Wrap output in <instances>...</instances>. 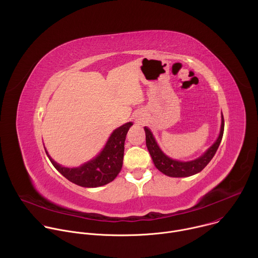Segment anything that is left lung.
I'll return each instance as SVG.
<instances>
[{
	"mask_svg": "<svg viewBox=\"0 0 258 258\" xmlns=\"http://www.w3.org/2000/svg\"><path fill=\"white\" fill-rule=\"evenodd\" d=\"M224 128H225V120L224 116L222 114V125H220V133L215 141V143L210 147V148L199 158L192 160V161H178L169 158L166 156L161 149L159 148V146L157 145L151 131L148 127H144L145 133H146V145L147 148H148V151L152 157V160L156 166V168L161 171L162 173L172 176V177H186L190 176L193 174H196L200 172L213 158L214 154L216 153L218 146L222 142L223 135H224Z\"/></svg>",
	"mask_w": 258,
	"mask_h": 258,
	"instance_id": "8db88e82",
	"label": "left lung"
}]
</instances>
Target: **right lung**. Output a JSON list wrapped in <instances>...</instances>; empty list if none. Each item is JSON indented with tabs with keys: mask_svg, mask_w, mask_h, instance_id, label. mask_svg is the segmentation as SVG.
<instances>
[{
	"mask_svg": "<svg viewBox=\"0 0 258 258\" xmlns=\"http://www.w3.org/2000/svg\"><path fill=\"white\" fill-rule=\"evenodd\" d=\"M133 122L116 128L109 137L104 149L94 159L79 167H64L55 162L46 151L54 167L68 180L85 188H96L112 181L122 167L124 141ZM46 150V149H45Z\"/></svg>",
	"mask_w": 258,
	"mask_h": 258,
	"instance_id": "add662e5",
	"label": "right lung"
}]
</instances>
